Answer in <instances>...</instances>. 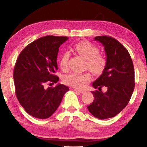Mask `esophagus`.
I'll return each instance as SVG.
<instances>
[{
	"label": "esophagus",
	"mask_w": 147,
	"mask_h": 147,
	"mask_svg": "<svg viewBox=\"0 0 147 147\" xmlns=\"http://www.w3.org/2000/svg\"><path fill=\"white\" fill-rule=\"evenodd\" d=\"M74 90L75 92H80V93H84V90H78V89H76V88H75V89H74Z\"/></svg>",
	"instance_id": "obj_1"
}]
</instances>
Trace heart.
<instances>
[{
	"mask_svg": "<svg viewBox=\"0 0 147 147\" xmlns=\"http://www.w3.org/2000/svg\"><path fill=\"white\" fill-rule=\"evenodd\" d=\"M74 50L87 60L86 67H88L94 74H100L103 71L106 63L105 57L98 53L99 49L96 45L88 41L78 42L74 46ZM69 55L64 53L60 61V67L62 70L67 69V60ZM91 80L89 72L82 74L71 73L64 77L63 81L65 84L75 88H83Z\"/></svg>",
	"mask_w": 147,
	"mask_h": 147,
	"instance_id": "obj_1",
	"label": "heart"
}]
</instances>
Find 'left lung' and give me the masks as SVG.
Here are the masks:
<instances>
[{
	"label": "left lung",
	"instance_id": "obj_1",
	"mask_svg": "<svg viewBox=\"0 0 147 147\" xmlns=\"http://www.w3.org/2000/svg\"><path fill=\"white\" fill-rule=\"evenodd\" d=\"M102 44L106 55L103 72L92 84L98 90L92 92L94 99L88 106L96 118L106 119L119 114L127 105L134 89V70L127 49L117 40L109 36L94 38ZM105 86L107 91L102 92Z\"/></svg>",
	"mask_w": 147,
	"mask_h": 147
}]
</instances>
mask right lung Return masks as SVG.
Returning <instances> with one entry per match:
<instances>
[{
	"label": "right lung",
	"mask_w": 147,
	"mask_h": 147,
	"mask_svg": "<svg viewBox=\"0 0 147 147\" xmlns=\"http://www.w3.org/2000/svg\"><path fill=\"white\" fill-rule=\"evenodd\" d=\"M67 37L47 35L29 44L19 54L14 68L16 96L29 115L45 119L56 111L69 88L58 84L45 88L48 82L57 83L59 78L57 57L59 47Z\"/></svg>",
	"instance_id": "right-lung-1"
}]
</instances>
